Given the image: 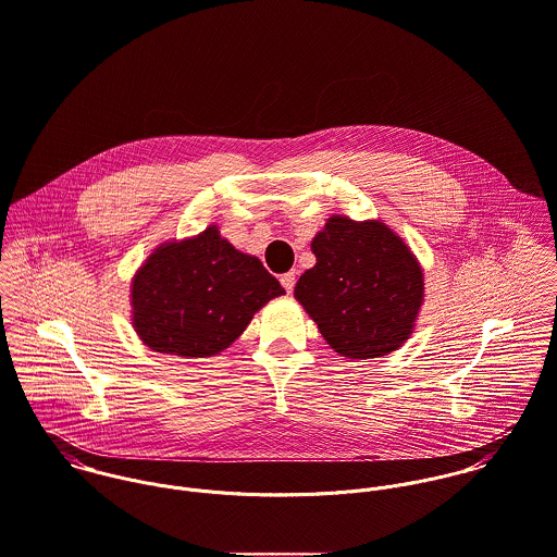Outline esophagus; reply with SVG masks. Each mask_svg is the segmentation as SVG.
<instances>
[{
  "label": "esophagus",
  "instance_id": "obj_1",
  "mask_svg": "<svg viewBox=\"0 0 557 557\" xmlns=\"http://www.w3.org/2000/svg\"><path fill=\"white\" fill-rule=\"evenodd\" d=\"M280 282H282V286H284V290H286V293H293L297 277H295V273H284V275L280 277Z\"/></svg>",
  "mask_w": 557,
  "mask_h": 557
}]
</instances>
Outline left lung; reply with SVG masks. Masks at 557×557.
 <instances>
[{"instance_id":"1","label":"left lung","mask_w":557,"mask_h":557,"mask_svg":"<svg viewBox=\"0 0 557 557\" xmlns=\"http://www.w3.org/2000/svg\"><path fill=\"white\" fill-rule=\"evenodd\" d=\"M317 264L295 297L337 355L383 357L413 334L424 273L405 240L379 220L334 215L312 240Z\"/></svg>"}]
</instances>
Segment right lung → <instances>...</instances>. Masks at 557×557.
Segmentation results:
<instances>
[{
    "label": "right lung",
    "mask_w": 557,
    "mask_h": 557,
    "mask_svg": "<svg viewBox=\"0 0 557 557\" xmlns=\"http://www.w3.org/2000/svg\"><path fill=\"white\" fill-rule=\"evenodd\" d=\"M284 295L256 256L234 249L218 225L161 243L131 282L133 327L157 352L211 357L245 332L253 314Z\"/></svg>",
    "instance_id": "obj_1"
}]
</instances>
